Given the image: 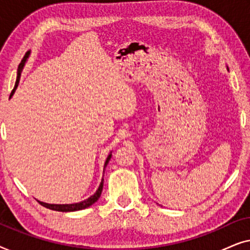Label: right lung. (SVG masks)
I'll return each instance as SVG.
<instances>
[{
    "label": "right lung",
    "mask_w": 250,
    "mask_h": 250,
    "mask_svg": "<svg viewBox=\"0 0 250 250\" xmlns=\"http://www.w3.org/2000/svg\"><path fill=\"white\" fill-rule=\"evenodd\" d=\"M28 56H29V51H27L26 54H25V57L22 58L21 62L19 63V66H18V76H17L16 85H15V87H13V90H12V92H11V94H10V98L12 97L13 93H15V91H16L17 86H18V84H19V80H20V74H21L22 67H23V64H25V62H26V60H27V58H28ZM110 158H111V153H110V155L108 156L107 160H105V163H104V167L108 165V163H109V160H110ZM102 189H104V179H102L101 183H100V187H99V189L97 190V192H95V193L93 194V196H91L90 198H88V199L84 200V201H81V203H77V204H70V205H52V204H45V203H42V201H39V203H40L41 205H42V206L46 207V208H49V209L57 210V211H75V210H81V209H84V208L90 207L91 205H93V204L95 203V201H97V200L99 199V198H100V196H101V192H102Z\"/></svg>",
    "instance_id": "obj_1"
}]
</instances>
